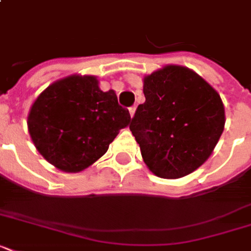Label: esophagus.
<instances>
[{
	"mask_svg": "<svg viewBox=\"0 0 251 251\" xmlns=\"http://www.w3.org/2000/svg\"><path fill=\"white\" fill-rule=\"evenodd\" d=\"M135 110H137V106H131V108H129L130 116H131V117H134V114H135Z\"/></svg>",
	"mask_w": 251,
	"mask_h": 251,
	"instance_id": "1",
	"label": "esophagus"
}]
</instances>
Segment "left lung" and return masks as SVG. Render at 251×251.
I'll return each instance as SVG.
<instances>
[{
  "label": "left lung",
  "mask_w": 251,
  "mask_h": 251,
  "mask_svg": "<svg viewBox=\"0 0 251 251\" xmlns=\"http://www.w3.org/2000/svg\"><path fill=\"white\" fill-rule=\"evenodd\" d=\"M146 101L130 130L143 161L161 178H181L204 164L226 125L218 91L194 70L165 65L143 78Z\"/></svg>",
  "instance_id": "obj_1"
}]
</instances>
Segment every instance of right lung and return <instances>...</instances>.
Returning <instances> with one entry per match:
<instances>
[{
    "label": "right lung",
    "mask_w": 251,
    "mask_h": 251,
    "mask_svg": "<svg viewBox=\"0 0 251 251\" xmlns=\"http://www.w3.org/2000/svg\"><path fill=\"white\" fill-rule=\"evenodd\" d=\"M129 110L113 90L104 92L98 76L73 74L49 84L31 105L29 137L40 155L57 169L78 173L108 151Z\"/></svg>",
    "instance_id": "obj_1"
}]
</instances>
